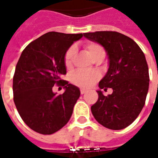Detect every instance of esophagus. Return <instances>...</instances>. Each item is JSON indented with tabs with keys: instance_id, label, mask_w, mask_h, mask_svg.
Instances as JSON below:
<instances>
[{
	"instance_id": "esophagus-1",
	"label": "esophagus",
	"mask_w": 158,
	"mask_h": 158,
	"mask_svg": "<svg viewBox=\"0 0 158 158\" xmlns=\"http://www.w3.org/2000/svg\"><path fill=\"white\" fill-rule=\"evenodd\" d=\"M80 93H81L82 95H84V94H85V93H86V90H85V89H80Z\"/></svg>"
}]
</instances>
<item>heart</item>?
Wrapping results in <instances>:
<instances>
[{"label":"heart","instance_id":"obj_1","mask_svg":"<svg viewBox=\"0 0 158 158\" xmlns=\"http://www.w3.org/2000/svg\"><path fill=\"white\" fill-rule=\"evenodd\" d=\"M84 47L86 53L94 62L97 59L105 57V50L102 45L97 43L88 42ZM75 54L76 51L74 47H70L66 52L64 56V64L68 69H71L73 68ZM99 74L96 72L87 73L77 71L71 74L70 80L73 85L79 86L80 88H89L99 79Z\"/></svg>","mask_w":158,"mask_h":158}]
</instances>
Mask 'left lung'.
I'll list each match as a JSON object with an SVG mask.
<instances>
[{"mask_svg": "<svg viewBox=\"0 0 158 158\" xmlns=\"http://www.w3.org/2000/svg\"><path fill=\"white\" fill-rule=\"evenodd\" d=\"M84 36L105 49L109 67L99 88L113 89L106 97L97 90L98 100L91 106V113L107 129H124L135 120L145 105L150 80L146 56L135 42L121 33L96 31L85 33Z\"/></svg>", "mask_w": 158, "mask_h": 158, "instance_id": "8db88e82", "label": "left lung"}]
</instances>
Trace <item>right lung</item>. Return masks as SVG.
<instances>
[{"label": "right lung", "mask_w": 158, "mask_h": 158, "mask_svg": "<svg viewBox=\"0 0 158 158\" xmlns=\"http://www.w3.org/2000/svg\"><path fill=\"white\" fill-rule=\"evenodd\" d=\"M83 34L48 32L23 51L13 76V100L23 122L35 132L52 135L69 122L80 96L77 86L62 79L64 56ZM54 84L64 87L62 95L52 91Z\"/></svg>", "instance_id": "right-lung-1"}]
</instances>
